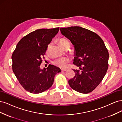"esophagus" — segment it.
Returning a JSON list of instances; mask_svg holds the SVG:
<instances>
[{"label": "esophagus", "instance_id": "esophagus-1", "mask_svg": "<svg viewBox=\"0 0 122 122\" xmlns=\"http://www.w3.org/2000/svg\"><path fill=\"white\" fill-rule=\"evenodd\" d=\"M61 70L62 71H66L67 70V69H61Z\"/></svg>", "mask_w": 122, "mask_h": 122}]
</instances>
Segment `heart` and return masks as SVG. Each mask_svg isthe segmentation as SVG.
<instances>
[{
	"instance_id": "b5f03b06",
	"label": "heart",
	"mask_w": 122,
	"mask_h": 122,
	"mask_svg": "<svg viewBox=\"0 0 122 122\" xmlns=\"http://www.w3.org/2000/svg\"><path fill=\"white\" fill-rule=\"evenodd\" d=\"M59 44L62 47L65 45H66V44L69 43V42L68 41V40L66 39H64L62 38L61 39H60L59 40ZM51 45V44H49L48 45L47 47V49L46 51L47 52H48L49 50V47ZM70 61V59L69 57H60L55 59V60L53 61V63L54 65H55L57 67H58L61 68H65L68 66V64L69 61Z\"/></svg>"
}]
</instances>
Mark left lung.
Here are the masks:
<instances>
[{
	"mask_svg": "<svg viewBox=\"0 0 122 122\" xmlns=\"http://www.w3.org/2000/svg\"><path fill=\"white\" fill-rule=\"evenodd\" d=\"M60 30L74 46L73 64L82 70H73L75 76L69 80L70 86L79 93H89L100 83L107 71L108 50L102 39L88 29L71 26Z\"/></svg>",
	"mask_w": 122,
	"mask_h": 122,
	"instance_id": "left-lung-1",
	"label": "left lung"
}]
</instances>
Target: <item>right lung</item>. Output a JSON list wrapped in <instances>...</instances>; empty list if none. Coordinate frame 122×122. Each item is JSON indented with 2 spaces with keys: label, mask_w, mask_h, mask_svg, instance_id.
<instances>
[{
  "label": "right lung",
  "mask_w": 122,
  "mask_h": 122,
  "mask_svg": "<svg viewBox=\"0 0 122 122\" xmlns=\"http://www.w3.org/2000/svg\"><path fill=\"white\" fill-rule=\"evenodd\" d=\"M60 28L39 29L29 33L18 42L12 56L13 72L24 89L31 93L39 94L52 86L54 76L61 70L49 65L41 69L48 45Z\"/></svg>",
  "instance_id": "add662e5"
}]
</instances>
